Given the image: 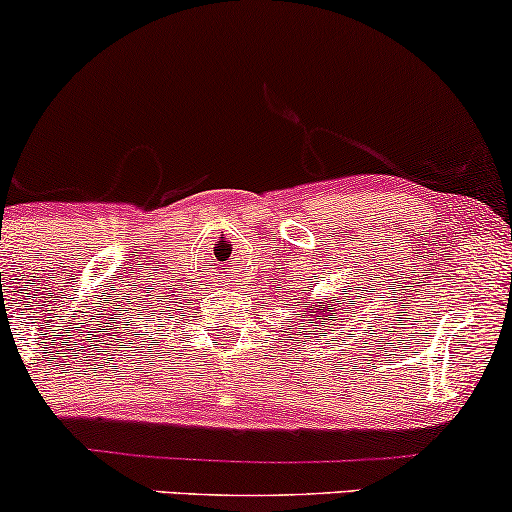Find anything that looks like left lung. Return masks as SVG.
Returning a JSON list of instances; mask_svg holds the SVG:
<instances>
[{
    "mask_svg": "<svg viewBox=\"0 0 512 512\" xmlns=\"http://www.w3.org/2000/svg\"><path fill=\"white\" fill-rule=\"evenodd\" d=\"M341 298L346 300V303H341V300H336V305H326L324 310H319V307H315V310H319V312H312V315H310L312 319H307L312 329H317V326H322V329H326V326H329L331 322H336V317H341L343 312L348 310V305H355L353 293L348 295V288H343ZM357 298H360V295H357Z\"/></svg>",
    "mask_w": 512,
    "mask_h": 512,
    "instance_id": "8db88e82",
    "label": "left lung"
}]
</instances>
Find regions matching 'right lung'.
Listing matches in <instances>:
<instances>
[{"label":"right lung","instance_id":"add662e5","mask_svg":"<svg viewBox=\"0 0 512 512\" xmlns=\"http://www.w3.org/2000/svg\"><path fill=\"white\" fill-rule=\"evenodd\" d=\"M123 329H126V331H131V336H133V338H135V336H145L143 331H140V329H133V326H128V324L123 326ZM126 331H123V334H126Z\"/></svg>","mask_w":512,"mask_h":512}]
</instances>
